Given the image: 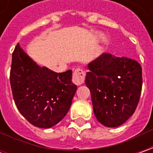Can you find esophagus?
Masks as SVG:
<instances>
[{
    "label": "esophagus",
    "mask_w": 153,
    "mask_h": 153,
    "mask_svg": "<svg viewBox=\"0 0 153 153\" xmlns=\"http://www.w3.org/2000/svg\"><path fill=\"white\" fill-rule=\"evenodd\" d=\"M84 79H85V72L80 68L76 69L74 71L72 82L76 85H82L84 82Z\"/></svg>",
    "instance_id": "34e87169"
}]
</instances>
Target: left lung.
Segmentation results:
<instances>
[{
  "label": "left lung",
  "instance_id": "left-lung-1",
  "mask_svg": "<svg viewBox=\"0 0 153 153\" xmlns=\"http://www.w3.org/2000/svg\"><path fill=\"white\" fill-rule=\"evenodd\" d=\"M87 66L85 84L97 120L108 128L120 126L134 114L139 103L140 65L129 58L103 53Z\"/></svg>",
  "mask_w": 153,
  "mask_h": 153
}]
</instances>
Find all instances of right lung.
Masks as SVG:
<instances>
[{
  "instance_id": "obj_1",
  "label": "right lung",
  "mask_w": 153,
  "mask_h": 153,
  "mask_svg": "<svg viewBox=\"0 0 153 153\" xmlns=\"http://www.w3.org/2000/svg\"><path fill=\"white\" fill-rule=\"evenodd\" d=\"M72 71L56 73L41 67L18 44L12 56L10 82L17 108L32 125L49 128L65 117L77 87Z\"/></svg>"
}]
</instances>
